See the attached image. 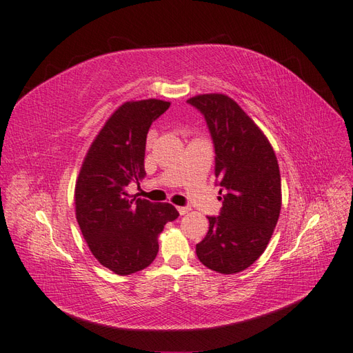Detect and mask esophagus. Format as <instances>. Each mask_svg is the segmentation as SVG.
I'll return each instance as SVG.
<instances>
[{"label": "esophagus", "instance_id": "34e87169", "mask_svg": "<svg viewBox=\"0 0 353 353\" xmlns=\"http://www.w3.org/2000/svg\"><path fill=\"white\" fill-rule=\"evenodd\" d=\"M176 210H178L179 214H181V216H184V214H187L188 211H190V208H188V206H176Z\"/></svg>", "mask_w": 353, "mask_h": 353}]
</instances>
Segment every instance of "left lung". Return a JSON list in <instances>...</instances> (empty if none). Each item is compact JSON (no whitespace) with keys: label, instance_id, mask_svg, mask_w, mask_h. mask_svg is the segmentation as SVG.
Here are the masks:
<instances>
[{"label":"left lung","instance_id":"1","mask_svg":"<svg viewBox=\"0 0 353 353\" xmlns=\"http://www.w3.org/2000/svg\"><path fill=\"white\" fill-rule=\"evenodd\" d=\"M205 117L216 151L214 174L225 193L219 217L196 244L199 261L212 271L235 274L254 263L268 245L281 208L276 152L253 119L225 94L188 99Z\"/></svg>","mask_w":353,"mask_h":353}]
</instances>
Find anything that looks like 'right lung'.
<instances>
[{
	"instance_id": "add662e5",
	"label": "right lung",
	"mask_w": 353,
	"mask_h": 353,
	"mask_svg": "<svg viewBox=\"0 0 353 353\" xmlns=\"http://www.w3.org/2000/svg\"><path fill=\"white\" fill-rule=\"evenodd\" d=\"M170 103L125 101L103 125L85 156L74 187L76 219L94 257L118 276L147 268L159 253V234L178 219L170 203L128 194L139 184L151 124Z\"/></svg>"
}]
</instances>
